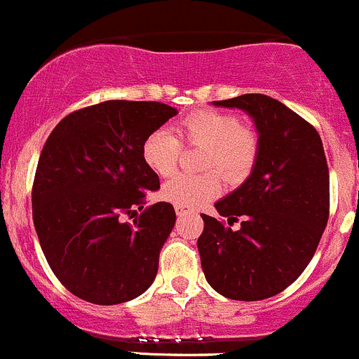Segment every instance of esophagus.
<instances>
[{
  "label": "esophagus",
  "mask_w": 359,
  "mask_h": 359,
  "mask_svg": "<svg viewBox=\"0 0 359 359\" xmlns=\"http://www.w3.org/2000/svg\"><path fill=\"white\" fill-rule=\"evenodd\" d=\"M190 210H187V208L183 206H176V215L177 217H183V215H189Z\"/></svg>",
  "instance_id": "obj_1"
}]
</instances>
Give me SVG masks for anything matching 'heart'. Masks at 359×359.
Masks as SVG:
<instances>
[{
    "label": "heart",
    "mask_w": 359,
    "mask_h": 359,
    "mask_svg": "<svg viewBox=\"0 0 359 359\" xmlns=\"http://www.w3.org/2000/svg\"><path fill=\"white\" fill-rule=\"evenodd\" d=\"M182 142L204 146L201 174H176L162 187V197L176 206L197 208L220 192V174L236 183L254 167L259 155V137L254 128L240 123L231 112L196 111L177 121L176 134L156 128L142 142V160L158 176L174 172L182 155Z\"/></svg>",
    "instance_id": "heart-1"
}]
</instances>
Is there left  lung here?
I'll list each match as a JSON object with an SVG mask.
<instances>
[{
  "instance_id": "8db88e82",
  "label": "left lung",
  "mask_w": 359,
  "mask_h": 359,
  "mask_svg": "<svg viewBox=\"0 0 359 359\" xmlns=\"http://www.w3.org/2000/svg\"><path fill=\"white\" fill-rule=\"evenodd\" d=\"M215 105L254 118L259 155L247 182L215 204L222 218L201 215L197 240L208 284L238 302L278 294L305 271L330 217V170L323 141L306 119L261 93Z\"/></svg>"
}]
</instances>
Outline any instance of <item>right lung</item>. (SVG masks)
<instances>
[{
  "label": "right lung",
  "mask_w": 359,
  "mask_h": 359,
  "mask_svg": "<svg viewBox=\"0 0 359 359\" xmlns=\"http://www.w3.org/2000/svg\"><path fill=\"white\" fill-rule=\"evenodd\" d=\"M176 114L160 102L107 100L70 112L47 137L33 224L50 269L77 298L118 305L153 284L176 211L169 203L144 206L160 182L141 149Z\"/></svg>",
  "instance_id": "1"
}]
</instances>
